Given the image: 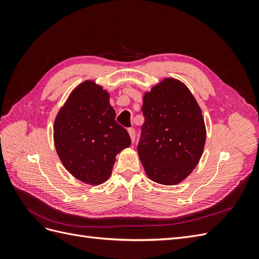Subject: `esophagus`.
Listing matches in <instances>:
<instances>
[{
	"instance_id": "esophagus-1",
	"label": "esophagus",
	"mask_w": 259,
	"mask_h": 259,
	"mask_svg": "<svg viewBox=\"0 0 259 259\" xmlns=\"http://www.w3.org/2000/svg\"><path fill=\"white\" fill-rule=\"evenodd\" d=\"M128 134H130V137L132 139V142L134 143L135 142V137H136V132L134 128H128Z\"/></svg>"
}]
</instances>
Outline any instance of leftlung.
<instances>
[{
    "mask_svg": "<svg viewBox=\"0 0 259 259\" xmlns=\"http://www.w3.org/2000/svg\"><path fill=\"white\" fill-rule=\"evenodd\" d=\"M145 123L137 146L149 178L176 185L197 166L206 132L201 109L187 86L165 79L144 96Z\"/></svg>",
    "mask_w": 259,
    "mask_h": 259,
    "instance_id": "obj_1",
    "label": "left lung"
}]
</instances>
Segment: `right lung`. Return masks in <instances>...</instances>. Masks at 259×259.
<instances>
[{"instance_id": "1", "label": "right lung", "mask_w": 259, "mask_h": 259, "mask_svg": "<svg viewBox=\"0 0 259 259\" xmlns=\"http://www.w3.org/2000/svg\"><path fill=\"white\" fill-rule=\"evenodd\" d=\"M109 94L88 81L72 92L55 120L54 140L64 166L77 179L101 184L115 155L130 147L127 131L115 122Z\"/></svg>"}]
</instances>
